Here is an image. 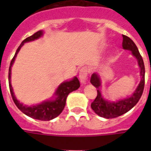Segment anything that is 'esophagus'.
<instances>
[{"mask_svg":"<svg viewBox=\"0 0 151 151\" xmlns=\"http://www.w3.org/2000/svg\"><path fill=\"white\" fill-rule=\"evenodd\" d=\"M79 79H80L81 83L82 85L86 84V81L88 79V70L85 67H83L80 70L79 72Z\"/></svg>","mask_w":151,"mask_h":151,"instance_id":"obj_1","label":"esophagus"}]
</instances>
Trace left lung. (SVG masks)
Returning <instances> with one entry per match:
<instances>
[{"instance_id":"obj_1","label":"left lung","mask_w":151,"mask_h":151,"mask_svg":"<svg viewBox=\"0 0 151 151\" xmlns=\"http://www.w3.org/2000/svg\"><path fill=\"white\" fill-rule=\"evenodd\" d=\"M122 47L124 50L131 51L132 55H133L138 62V66L140 70V82L132 94V96L121 99L116 101L106 100L103 98L101 87H102V80L99 73H92L90 82L93 86L97 88V96L91 104V107L94 112L100 117L104 118H114L124 114L131 110L134 106L138 103L141 96L143 94L145 83V67L142 56L132 39L129 37L123 35V42Z\"/></svg>"}]
</instances>
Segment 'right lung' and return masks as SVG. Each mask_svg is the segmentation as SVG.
I'll list each match as a JSON object with an SVG mask.
<instances>
[{"mask_svg":"<svg viewBox=\"0 0 151 151\" xmlns=\"http://www.w3.org/2000/svg\"><path fill=\"white\" fill-rule=\"evenodd\" d=\"M43 30H39L32 36L28 37L27 38L22 41L17 50L15 52V54L13 57L12 60L11 61L9 70H8V82H9V88H10L11 95L12 97L14 103L19 109L22 111L23 114L27 115L28 117H30L34 119H37L40 121H50L58 117L62 111L63 110L65 105H66V98L68 96L69 93H70L73 91H75L80 87V82L77 77H74L71 80L65 81L58 86L57 89L55 90L53 96L49 99L45 100L41 102L39 104L32 106L24 105L23 103H20L15 97L14 92H13L12 86L11 84V74H12V66L15 60V58L17 56L19 50L21 49L23 45L27 42L35 41L37 39L40 38L43 36Z\"/></svg>","mask_w":151,"mask_h":151,"instance_id":"right-lung-1","label":"right lung"}]
</instances>
